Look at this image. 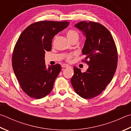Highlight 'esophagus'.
<instances>
[{"label": "esophagus", "mask_w": 131, "mask_h": 131, "mask_svg": "<svg viewBox=\"0 0 131 131\" xmlns=\"http://www.w3.org/2000/svg\"><path fill=\"white\" fill-rule=\"evenodd\" d=\"M69 66H70L68 65V64H65V63L62 64V68H68V67H69Z\"/></svg>", "instance_id": "esophagus-1"}]
</instances>
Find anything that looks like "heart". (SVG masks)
Segmentation results:
<instances>
[{
    "mask_svg": "<svg viewBox=\"0 0 131 131\" xmlns=\"http://www.w3.org/2000/svg\"><path fill=\"white\" fill-rule=\"evenodd\" d=\"M66 35H67V37L68 39L70 40V42H72L73 41H75V40H78L79 38V33H78L77 31L73 29H70L67 31L66 32ZM75 55L74 53H71L69 54H66L65 56V58L66 61H70L71 59H72L73 56Z\"/></svg>",
    "mask_w": 131,
    "mask_h": 131,
    "instance_id": "heart-1",
    "label": "heart"
}]
</instances>
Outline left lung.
<instances>
[{
  "mask_svg": "<svg viewBox=\"0 0 131 131\" xmlns=\"http://www.w3.org/2000/svg\"><path fill=\"white\" fill-rule=\"evenodd\" d=\"M75 27L86 36L82 60L89 65L86 72L74 66L71 83L76 93L85 99L99 96L111 82L117 66L118 54L112 35L97 22L82 21Z\"/></svg>",
  "mask_w": 131,
  "mask_h": 131,
  "instance_id": "obj_1",
  "label": "left lung"
}]
</instances>
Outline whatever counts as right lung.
Instances as JSON below:
<instances>
[{
	"instance_id": "obj_1",
	"label": "right lung",
	"mask_w": 131,
	"mask_h": 131,
	"mask_svg": "<svg viewBox=\"0 0 131 131\" xmlns=\"http://www.w3.org/2000/svg\"><path fill=\"white\" fill-rule=\"evenodd\" d=\"M67 21L42 20L26 28L14 48L12 65L21 88L30 97L40 99L53 89L61 70L59 63L47 69L45 52L51 49L54 35L68 27Z\"/></svg>"
}]
</instances>
